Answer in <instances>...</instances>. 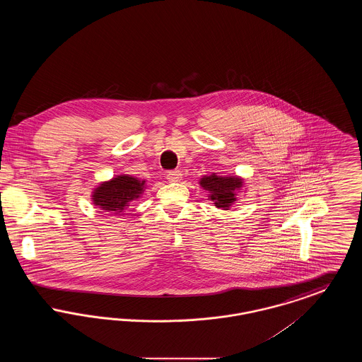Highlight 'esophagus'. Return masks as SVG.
<instances>
[{
	"instance_id": "1",
	"label": "esophagus",
	"mask_w": 362,
	"mask_h": 362,
	"mask_svg": "<svg viewBox=\"0 0 362 362\" xmlns=\"http://www.w3.org/2000/svg\"><path fill=\"white\" fill-rule=\"evenodd\" d=\"M167 179H168V182H171V183L180 182V180H182V173L177 171V170L170 171V173H167Z\"/></svg>"
}]
</instances>
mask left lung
<instances>
[{"label":"left lung","instance_id":"obj_1","mask_svg":"<svg viewBox=\"0 0 362 362\" xmlns=\"http://www.w3.org/2000/svg\"><path fill=\"white\" fill-rule=\"evenodd\" d=\"M244 179L240 176H220L216 173L205 175L199 179V186L207 192V198L214 206L229 210L238 201V197L244 187Z\"/></svg>","mask_w":362,"mask_h":362}]
</instances>
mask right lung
Segmentation results:
<instances>
[{
  "instance_id": "add662e5",
  "label": "right lung",
  "mask_w": 362,
  "mask_h": 362,
  "mask_svg": "<svg viewBox=\"0 0 362 362\" xmlns=\"http://www.w3.org/2000/svg\"><path fill=\"white\" fill-rule=\"evenodd\" d=\"M146 189V180L122 173L99 183L90 194L92 204L111 216H122L133 201H137Z\"/></svg>"
}]
</instances>
